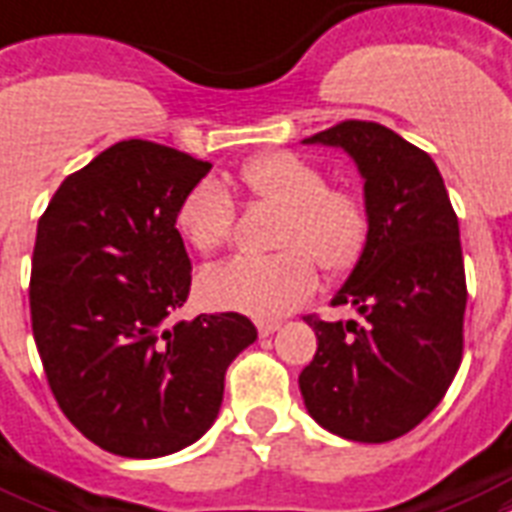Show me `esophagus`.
Instances as JSON below:
<instances>
[{"mask_svg":"<svg viewBox=\"0 0 512 512\" xmlns=\"http://www.w3.org/2000/svg\"><path fill=\"white\" fill-rule=\"evenodd\" d=\"M279 322H276V319H263V322H257V333L263 335H271V333H276V330H279Z\"/></svg>","mask_w":512,"mask_h":512,"instance_id":"34e87169","label":"esophagus"}]
</instances>
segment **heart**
Segmentation results:
<instances>
[{
    "label": "heart",
    "mask_w": 512,
    "mask_h": 512,
    "mask_svg": "<svg viewBox=\"0 0 512 512\" xmlns=\"http://www.w3.org/2000/svg\"><path fill=\"white\" fill-rule=\"evenodd\" d=\"M236 179L252 204L282 209L273 233L282 252L206 268L198 287L209 306L282 317L317 287L314 260L333 276L360 263L370 239L368 204L351 187L327 185L322 166L290 150L263 152L241 163ZM174 225L195 252L214 255L233 236L236 204L222 182L198 179L179 198Z\"/></svg>",
    "instance_id": "heart-1"
}]
</instances>
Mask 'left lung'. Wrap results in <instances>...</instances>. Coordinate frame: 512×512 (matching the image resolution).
Here are the masks:
<instances>
[{
  "mask_svg": "<svg viewBox=\"0 0 512 512\" xmlns=\"http://www.w3.org/2000/svg\"><path fill=\"white\" fill-rule=\"evenodd\" d=\"M306 142L354 158L365 177L370 239L330 303L354 306L360 322L306 317L319 346L298 378L300 395L333 435L386 443L438 408L462 362L459 220L435 161L392 128L343 120Z\"/></svg>",
  "mask_w": 512,
  "mask_h": 512,
  "instance_id": "left-lung-1",
  "label": "left lung"
}]
</instances>
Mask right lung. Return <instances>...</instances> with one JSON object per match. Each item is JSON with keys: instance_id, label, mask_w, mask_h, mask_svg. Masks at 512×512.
Instances as JSON below:
<instances>
[{"instance_id": "1", "label": "right lung", "mask_w": 512, "mask_h": 512, "mask_svg": "<svg viewBox=\"0 0 512 512\" xmlns=\"http://www.w3.org/2000/svg\"><path fill=\"white\" fill-rule=\"evenodd\" d=\"M209 169L166 144L117 142L69 174L39 217V360L66 419L109 454L152 459L195 443L217 419L225 370L257 338L236 311L169 327L190 292L174 212Z\"/></svg>"}]
</instances>
